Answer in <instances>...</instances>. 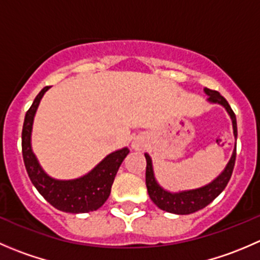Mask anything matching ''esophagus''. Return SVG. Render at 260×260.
<instances>
[{
  "label": "esophagus",
  "mask_w": 260,
  "mask_h": 260,
  "mask_svg": "<svg viewBox=\"0 0 260 260\" xmlns=\"http://www.w3.org/2000/svg\"><path fill=\"white\" fill-rule=\"evenodd\" d=\"M146 147V141L143 140L142 137H137L133 140L132 142V148L136 149V151H141V149H143Z\"/></svg>",
  "instance_id": "esophagus-1"
}]
</instances>
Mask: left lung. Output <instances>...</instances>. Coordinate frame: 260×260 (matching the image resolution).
I'll return each instance as SVG.
<instances>
[{
    "label": "left lung",
    "mask_w": 260,
    "mask_h": 260,
    "mask_svg": "<svg viewBox=\"0 0 260 260\" xmlns=\"http://www.w3.org/2000/svg\"><path fill=\"white\" fill-rule=\"evenodd\" d=\"M204 91L209 95L208 101L210 102V103L220 104V106H222L226 109L230 118H232L234 137L235 140H237V118H235V113L233 112L232 107L229 106L226 99L216 90H211V89L205 88ZM145 157L147 161L146 186L151 200L164 211L177 215H188L201 210V209H204L205 206H208L209 204H210L212 200H215V199L222 192V190L226 187L228 182H229L230 177H232L233 170H234L235 157H237V146H235L234 152H233L232 154V158L228 162L225 170L216 177V179L212 181V182H210L206 186H203V187L200 188L180 191V192H170V191H166L165 188H162L161 186L158 185V182L156 181V177H154L153 174L151 157L147 153H145Z\"/></svg>",
    "instance_id": "left-lung-1"
}]
</instances>
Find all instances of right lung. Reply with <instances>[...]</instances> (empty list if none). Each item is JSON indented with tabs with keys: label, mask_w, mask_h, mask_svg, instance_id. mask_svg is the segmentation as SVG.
<instances>
[{
	"label": "right lung",
	"mask_w": 260,
	"mask_h": 260,
	"mask_svg": "<svg viewBox=\"0 0 260 260\" xmlns=\"http://www.w3.org/2000/svg\"><path fill=\"white\" fill-rule=\"evenodd\" d=\"M50 86H45L36 95L32 106L26 112L22 127V157L26 171L36 190L57 210L72 214H83L98 210L107 201L118 169L129 149L127 147L109 153L90 172L79 179L55 180L50 177L39 164L31 148V132L41 98Z\"/></svg>",
	"instance_id": "right-lung-1"
}]
</instances>
